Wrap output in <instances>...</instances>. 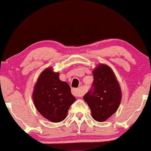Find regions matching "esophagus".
I'll list each match as a JSON object with an SVG mask.
<instances>
[{"mask_svg":"<svg viewBox=\"0 0 151 151\" xmlns=\"http://www.w3.org/2000/svg\"><path fill=\"white\" fill-rule=\"evenodd\" d=\"M72 94H73L75 97H81V96L83 95L81 90L80 88H73Z\"/></svg>","mask_w":151,"mask_h":151,"instance_id":"obj_1","label":"esophagus"}]
</instances>
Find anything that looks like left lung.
<instances>
[{
    "label": "left lung",
    "mask_w": 151,
    "mask_h": 151,
    "mask_svg": "<svg viewBox=\"0 0 151 151\" xmlns=\"http://www.w3.org/2000/svg\"><path fill=\"white\" fill-rule=\"evenodd\" d=\"M93 88L83 96L95 121L103 122L113 116L122 100V89L113 70L99 64L93 70Z\"/></svg>",
    "instance_id": "left-lung-1"
}]
</instances>
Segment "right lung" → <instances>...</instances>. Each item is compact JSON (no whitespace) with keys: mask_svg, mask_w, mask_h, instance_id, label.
<instances>
[{"mask_svg":"<svg viewBox=\"0 0 151 151\" xmlns=\"http://www.w3.org/2000/svg\"><path fill=\"white\" fill-rule=\"evenodd\" d=\"M59 77L60 73L54 72L52 68H46L40 74L32 94L37 110L54 123L64 120L76 101L69 84Z\"/></svg>","mask_w":151,"mask_h":151,"instance_id":"add662e5","label":"right lung"}]
</instances>
